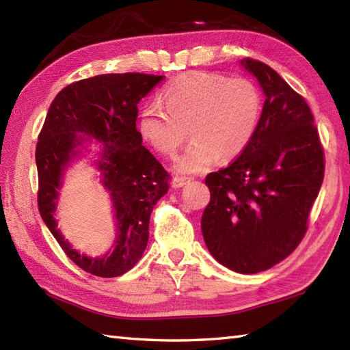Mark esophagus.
<instances>
[{
	"instance_id": "obj_1",
	"label": "esophagus",
	"mask_w": 350,
	"mask_h": 350,
	"mask_svg": "<svg viewBox=\"0 0 350 350\" xmlns=\"http://www.w3.org/2000/svg\"><path fill=\"white\" fill-rule=\"evenodd\" d=\"M192 179L191 177H185V176H176L173 180H171V187H173L174 189L177 188H182L185 187V185H188Z\"/></svg>"
}]
</instances>
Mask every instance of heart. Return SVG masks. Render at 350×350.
I'll list each match as a JSON object with an SVG mask.
<instances>
[{"instance_id":"b5f03b06","label":"heart","mask_w":350,"mask_h":350,"mask_svg":"<svg viewBox=\"0 0 350 350\" xmlns=\"http://www.w3.org/2000/svg\"><path fill=\"white\" fill-rule=\"evenodd\" d=\"M161 102L141 109L138 131L163 154H174L189 132L194 139L174 165L180 173H200L217 158L239 156L262 114V96L250 79L209 72L177 77L162 88Z\"/></svg>"}]
</instances>
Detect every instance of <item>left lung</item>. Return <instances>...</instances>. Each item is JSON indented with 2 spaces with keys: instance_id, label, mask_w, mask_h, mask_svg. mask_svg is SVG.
<instances>
[{
  "instance_id": "1",
  "label": "left lung",
  "mask_w": 350,
  "mask_h": 350,
  "mask_svg": "<svg viewBox=\"0 0 350 350\" xmlns=\"http://www.w3.org/2000/svg\"><path fill=\"white\" fill-rule=\"evenodd\" d=\"M239 64L262 87V116L239 158L206 176L211 202L202 233L218 263L257 273L299 245L322 187L325 161L302 96L265 63L245 58Z\"/></svg>"
}]
</instances>
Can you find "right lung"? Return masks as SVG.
<instances>
[{"mask_svg":"<svg viewBox=\"0 0 350 350\" xmlns=\"http://www.w3.org/2000/svg\"><path fill=\"white\" fill-rule=\"evenodd\" d=\"M162 78L105 73L78 81L55 96L44 118L36 147L40 217L72 262L96 277H118L137 265L147 247L153 207L168 192V173L143 146L135 123L139 100ZM93 140L100 148L91 165L109 194L116 222L113 247L96 258L73 247L56 221L65 171L88 157Z\"/></svg>","mask_w":350,"mask_h":350,"instance_id":"right-lung-1","label":"right lung"}]
</instances>
